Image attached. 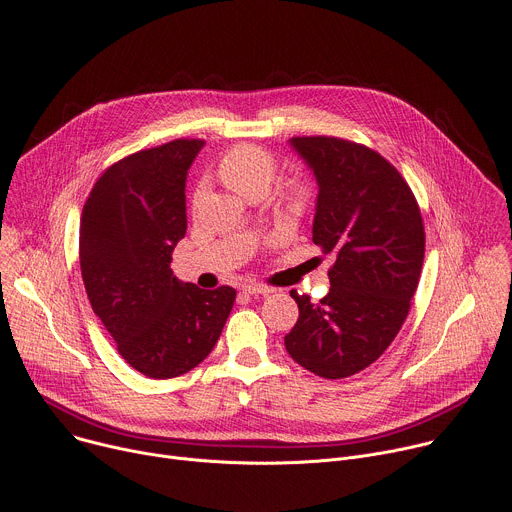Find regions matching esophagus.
<instances>
[{"label":"esophagus","instance_id":"34e87169","mask_svg":"<svg viewBox=\"0 0 512 512\" xmlns=\"http://www.w3.org/2000/svg\"><path fill=\"white\" fill-rule=\"evenodd\" d=\"M243 292L249 296H269L273 294V288H267L261 284H249V286H243Z\"/></svg>","mask_w":512,"mask_h":512}]
</instances>
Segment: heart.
<instances>
[{"mask_svg":"<svg viewBox=\"0 0 512 512\" xmlns=\"http://www.w3.org/2000/svg\"><path fill=\"white\" fill-rule=\"evenodd\" d=\"M275 159L269 151L255 147V145H241L230 149L218 163V175L228 185L232 192L239 196H249L253 192L267 194L269 185L275 177ZM204 188H200L194 196V202L198 204L202 200ZM288 206L292 208H304L308 202V190L302 183L288 185L284 194Z\"/></svg>","mask_w":512,"mask_h":512,"instance_id":"obj_1","label":"heart"}]
</instances>
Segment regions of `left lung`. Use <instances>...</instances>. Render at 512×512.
Instances as JSON below:
<instances>
[{"label": "left lung", "instance_id": "obj_1", "mask_svg": "<svg viewBox=\"0 0 512 512\" xmlns=\"http://www.w3.org/2000/svg\"><path fill=\"white\" fill-rule=\"evenodd\" d=\"M288 145L318 185L312 241L337 259L320 302L290 292L300 316L284 343L304 369L341 380L398 335L421 277L425 226L408 183L376 151L333 136Z\"/></svg>", "mask_w": 512, "mask_h": 512}]
</instances>
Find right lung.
Segmentation results:
<instances>
[{"instance_id": "right-lung-1", "label": "right lung", "mask_w": 512, "mask_h": 512, "mask_svg": "<svg viewBox=\"0 0 512 512\" xmlns=\"http://www.w3.org/2000/svg\"><path fill=\"white\" fill-rule=\"evenodd\" d=\"M204 145L177 138L114 163L81 214L79 259L91 308L124 361L153 380L202 363L237 296L228 286L183 284L171 269L188 228L185 179Z\"/></svg>"}]
</instances>
